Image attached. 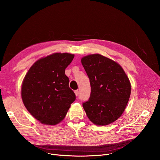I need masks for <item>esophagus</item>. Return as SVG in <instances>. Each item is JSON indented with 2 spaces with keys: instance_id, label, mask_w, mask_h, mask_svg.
Wrapping results in <instances>:
<instances>
[{
  "instance_id": "34e87169",
  "label": "esophagus",
  "mask_w": 160,
  "mask_h": 160,
  "mask_svg": "<svg viewBox=\"0 0 160 160\" xmlns=\"http://www.w3.org/2000/svg\"><path fill=\"white\" fill-rule=\"evenodd\" d=\"M75 95L76 96H78L79 94V91L78 90H75Z\"/></svg>"
}]
</instances>
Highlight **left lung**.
<instances>
[{"instance_id":"1","label":"left lung","mask_w":160,"mask_h":160,"mask_svg":"<svg viewBox=\"0 0 160 160\" xmlns=\"http://www.w3.org/2000/svg\"><path fill=\"white\" fill-rule=\"evenodd\" d=\"M81 63L90 81L91 94L83 107L92 123L106 125L124 111L131 94L127 75L118 62L99 54L89 55Z\"/></svg>"}]
</instances>
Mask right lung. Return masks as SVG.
<instances>
[{"label": "right lung", "instance_id": "1", "mask_svg": "<svg viewBox=\"0 0 160 160\" xmlns=\"http://www.w3.org/2000/svg\"><path fill=\"white\" fill-rule=\"evenodd\" d=\"M74 58L70 53H53L37 61L24 78L21 97L25 108L43 124L63 119L75 94L69 87L65 69Z\"/></svg>", "mask_w": 160, "mask_h": 160}]
</instances>
